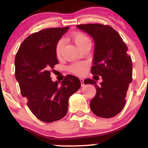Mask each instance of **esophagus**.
I'll list each match as a JSON object with an SVG mask.
<instances>
[{
	"label": "esophagus",
	"mask_w": 148,
	"mask_h": 148,
	"mask_svg": "<svg viewBox=\"0 0 148 148\" xmlns=\"http://www.w3.org/2000/svg\"><path fill=\"white\" fill-rule=\"evenodd\" d=\"M80 81H81V87H83V86H84V79H80Z\"/></svg>",
	"instance_id": "esophagus-1"
}]
</instances>
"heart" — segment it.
<instances>
[{
    "label": "heart",
    "instance_id": "1",
    "mask_svg": "<svg viewBox=\"0 0 148 148\" xmlns=\"http://www.w3.org/2000/svg\"><path fill=\"white\" fill-rule=\"evenodd\" d=\"M70 38L72 39L76 45L80 49H81L85 45H88V44H91L90 40L86 34L81 33L79 31H74L70 35ZM64 47V41L63 40H58L56 45V55L57 57H60L62 55V51H63ZM87 64L86 62H77V63L73 64L69 67V70L73 74H76V75L81 76L84 75L85 73L87 71Z\"/></svg>",
    "mask_w": 148,
    "mask_h": 148
}]
</instances>
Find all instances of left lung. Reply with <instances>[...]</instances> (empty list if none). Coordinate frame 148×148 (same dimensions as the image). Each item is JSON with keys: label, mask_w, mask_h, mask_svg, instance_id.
Instances as JSON below:
<instances>
[{"label": "left lung", "mask_w": 148, "mask_h": 148, "mask_svg": "<svg viewBox=\"0 0 148 148\" xmlns=\"http://www.w3.org/2000/svg\"><path fill=\"white\" fill-rule=\"evenodd\" d=\"M76 26L94 40L91 73L102 79L99 86L93 79L84 80L85 84L94 85L97 90L90 103V109L100 118L114 117L125 106L129 84L132 81V62L127 53L128 48L118 32L110 25L88 23Z\"/></svg>", "instance_id": "8db88e82"}]
</instances>
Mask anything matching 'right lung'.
<instances>
[{
    "mask_svg": "<svg viewBox=\"0 0 148 148\" xmlns=\"http://www.w3.org/2000/svg\"><path fill=\"white\" fill-rule=\"evenodd\" d=\"M69 29L50 28L33 33L21 43L15 57V77L21 95L39 120L53 123L65 116L69 97L81 87L79 78L67 75L59 85L51 81V71L58 63L56 45Z\"/></svg>",
    "mask_w": 148,
    "mask_h": 148,
    "instance_id": "1",
    "label": "right lung"
}]
</instances>
